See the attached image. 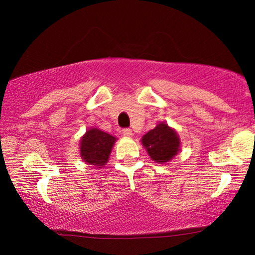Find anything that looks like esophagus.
Here are the masks:
<instances>
[{
	"label": "esophagus",
	"instance_id": "1",
	"mask_svg": "<svg viewBox=\"0 0 255 255\" xmlns=\"http://www.w3.org/2000/svg\"><path fill=\"white\" fill-rule=\"evenodd\" d=\"M122 133H123V135H125V137H131L132 130L131 128H123V130H122Z\"/></svg>",
	"mask_w": 255,
	"mask_h": 255
}]
</instances>
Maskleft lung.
Masks as SVG:
<instances>
[{
    "label": "left lung",
    "instance_id": "left-lung-1",
    "mask_svg": "<svg viewBox=\"0 0 255 255\" xmlns=\"http://www.w3.org/2000/svg\"><path fill=\"white\" fill-rule=\"evenodd\" d=\"M141 142L151 159L160 163L170 161L180 151L179 135L166 123H160L148 131Z\"/></svg>",
    "mask_w": 255,
    "mask_h": 255
}]
</instances>
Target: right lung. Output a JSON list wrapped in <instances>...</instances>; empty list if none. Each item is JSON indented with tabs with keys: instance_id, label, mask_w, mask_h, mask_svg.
I'll return each instance as SVG.
<instances>
[{
	"instance_id": "1",
	"label": "right lung",
	"mask_w": 255,
	"mask_h": 255,
	"mask_svg": "<svg viewBox=\"0 0 255 255\" xmlns=\"http://www.w3.org/2000/svg\"><path fill=\"white\" fill-rule=\"evenodd\" d=\"M116 138L96 128H89L80 141V154L85 162L102 168L109 160Z\"/></svg>"
}]
</instances>
